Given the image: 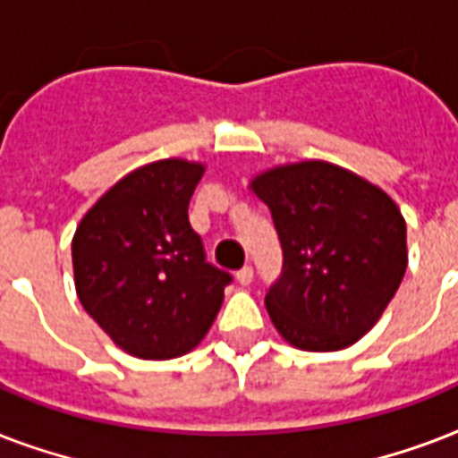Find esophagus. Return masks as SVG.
Listing matches in <instances>:
<instances>
[{
	"instance_id": "1",
	"label": "esophagus",
	"mask_w": 458,
	"mask_h": 458,
	"mask_svg": "<svg viewBox=\"0 0 458 458\" xmlns=\"http://www.w3.org/2000/svg\"><path fill=\"white\" fill-rule=\"evenodd\" d=\"M237 283H240V285H250L251 280H254V271H251V266H244V268H240V271H237Z\"/></svg>"
}]
</instances>
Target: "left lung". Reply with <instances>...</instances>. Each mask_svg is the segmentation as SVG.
<instances>
[{"mask_svg": "<svg viewBox=\"0 0 458 458\" xmlns=\"http://www.w3.org/2000/svg\"><path fill=\"white\" fill-rule=\"evenodd\" d=\"M250 190L271 211L283 247V273L266 294L276 330L304 352L352 347L404 278L399 207L366 178L318 158L268 168Z\"/></svg>", "mask_w": 458, "mask_h": 458, "instance_id": "8db88e82", "label": "left lung"}]
</instances>
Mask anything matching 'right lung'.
<instances>
[{
  "mask_svg": "<svg viewBox=\"0 0 458 458\" xmlns=\"http://www.w3.org/2000/svg\"><path fill=\"white\" fill-rule=\"evenodd\" d=\"M207 165L161 158L95 201L73 235L75 293L111 342L138 359L192 352L223 304L225 271L204 261L187 207Z\"/></svg>",
  "mask_w": 458,
  "mask_h": 458,
  "instance_id": "add662e5",
  "label": "right lung"
}]
</instances>
